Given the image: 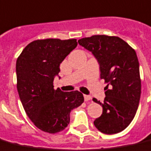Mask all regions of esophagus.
<instances>
[{
    "mask_svg": "<svg viewBox=\"0 0 151 151\" xmlns=\"http://www.w3.org/2000/svg\"><path fill=\"white\" fill-rule=\"evenodd\" d=\"M84 99L86 101H90V100L92 99V98H91L90 95H84Z\"/></svg>",
    "mask_w": 151,
    "mask_h": 151,
    "instance_id": "34e87169",
    "label": "esophagus"
}]
</instances>
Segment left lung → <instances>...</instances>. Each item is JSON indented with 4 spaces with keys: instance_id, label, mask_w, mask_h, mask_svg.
<instances>
[{
    "instance_id": "1",
    "label": "left lung",
    "mask_w": 151,
    "mask_h": 151,
    "mask_svg": "<svg viewBox=\"0 0 151 151\" xmlns=\"http://www.w3.org/2000/svg\"><path fill=\"white\" fill-rule=\"evenodd\" d=\"M78 44L97 59L101 78L108 83L101 103L102 114L93 124L106 134L122 131L132 122L141 96L139 63L134 50L118 37L94 35L78 40Z\"/></svg>"
}]
</instances>
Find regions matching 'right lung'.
<instances>
[{
	"instance_id": "obj_1",
	"label": "right lung",
	"mask_w": 151,
	"mask_h": 151,
	"mask_svg": "<svg viewBox=\"0 0 151 151\" xmlns=\"http://www.w3.org/2000/svg\"><path fill=\"white\" fill-rule=\"evenodd\" d=\"M78 45L76 39H45L32 41L16 63L19 97L33 123L42 131L55 134L70 123V114L84 101L78 90L53 89L60 64Z\"/></svg>"
}]
</instances>
